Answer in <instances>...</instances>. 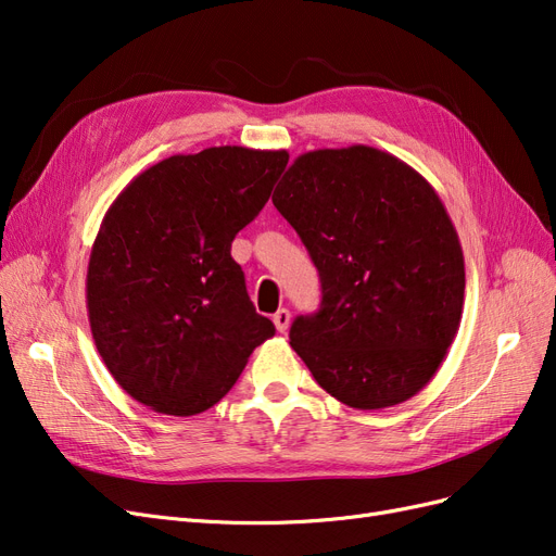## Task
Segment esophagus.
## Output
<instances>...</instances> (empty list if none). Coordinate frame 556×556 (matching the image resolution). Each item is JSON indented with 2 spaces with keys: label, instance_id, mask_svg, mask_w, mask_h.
<instances>
[{
  "label": "esophagus",
  "instance_id": "1",
  "mask_svg": "<svg viewBox=\"0 0 556 556\" xmlns=\"http://www.w3.org/2000/svg\"><path fill=\"white\" fill-rule=\"evenodd\" d=\"M274 325H276V329H278L280 333L288 331V327H290V311H288V308H280V311L274 315Z\"/></svg>",
  "mask_w": 556,
  "mask_h": 556
}]
</instances>
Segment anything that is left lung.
Masks as SVG:
<instances>
[{
	"label": "left lung",
	"mask_w": 556,
	"mask_h": 556,
	"mask_svg": "<svg viewBox=\"0 0 556 556\" xmlns=\"http://www.w3.org/2000/svg\"><path fill=\"white\" fill-rule=\"evenodd\" d=\"M274 206L319 274V308L290 329L317 384L359 410L415 396L464 308V255L439 194L394 155L350 146L296 157Z\"/></svg>",
	"instance_id": "8db88e82"
}]
</instances>
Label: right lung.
<instances>
[{
    "label": "right lung",
    "mask_w": 556,
    "mask_h": 556,
    "mask_svg": "<svg viewBox=\"0 0 556 556\" xmlns=\"http://www.w3.org/2000/svg\"><path fill=\"white\" fill-rule=\"evenodd\" d=\"M290 155L241 146L174 155L106 211L88 264V317L111 376L164 415L204 413L276 327L252 306L231 241Z\"/></svg>",
    "instance_id": "1"
}]
</instances>
